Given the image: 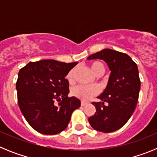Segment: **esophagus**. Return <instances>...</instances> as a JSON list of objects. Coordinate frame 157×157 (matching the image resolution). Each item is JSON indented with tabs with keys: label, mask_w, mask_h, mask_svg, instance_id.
I'll return each instance as SVG.
<instances>
[{
	"label": "esophagus",
	"mask_w": 157,
	"mask_h": 157,
	"mask_svg": "<svg viewBox=\"0 0 157 157\" xmlns=\"http://www.w3.org/2000/svg\"><path fill=\"white\" fill-rule=\"evenodd\" d=\"M86 102H83V101H81V105L82 106H84V105H86Z\"/></svg>",
	"instance_id": "esophagus-1"
}]
</instances>
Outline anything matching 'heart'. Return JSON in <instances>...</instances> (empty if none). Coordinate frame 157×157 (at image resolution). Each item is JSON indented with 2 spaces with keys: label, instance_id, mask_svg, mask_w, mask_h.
I'll return each instance as SVG.
<instances>
[{
  "label": "heart",
  "instance_id": "obj_1",
  "mask_svg": "<svg viewBox=\"0 0 157 157\" xmlns=\"http://www.w3.org/2000/svg\"><path fill=\"white\" fill-rule=\"evenodd\" d=\"M90 68L92 71L96 74V76H99L104 72V66L102 63L99 61H95L90 64ZM74 69H71L67 73L66 78L69 82H72L74 80ZM100 92V89L97 85H90V86H86V85H77L74 86L71 90V93L74 96L81 99L83 101H87L91 99L93 96L99 94Z\"/></svg>",
  "mask_w": 157,
  "mask_h": 157
}]
</instances>
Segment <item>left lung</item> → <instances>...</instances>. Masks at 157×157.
Wrapping results in <instances>:
<instances>
[{
  "mask_svg": "<svg viewBox=\"0 0 157 157\" xmlns=\"http://www.w3.org/2000/svg\"><path fill=\"white\" fill-rule=\"evenodd\" d=\"M87 59L103 60L111 71L106 88L98 96L102 102L92 103L96 112L88 121L96 131L113 132L123 127L135 110L140 89L138 68L127 54L109 48L90 55Z\"/></svg>",
  "mask_w": 157,
  "mask_h": 157,
  "instance_id": "obj_1",
  "label": "left lung"
}]
</instances>
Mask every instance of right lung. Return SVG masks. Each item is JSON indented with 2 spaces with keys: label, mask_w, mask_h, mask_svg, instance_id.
I'll list each match as a JSON object with an SVG mask.
<instances>
[{
  "label": "right lung",
  "mask_w": 157,
  "mask_h": 157,
  "mask_svg": "<svg viewBox=\"0 0 157 157\" xmlns=\"http://www.w3.org/2000/svg\"><path fill=\"white\" fill-rule=\"evenodd\" d=\"M77 64L42 60L28 63L19 71L16 83L19 107L38 132L47 135L61 132L68 125L73 112L80 106V99L67 96L69 83L65 79Z\"/></svg>",
  "instance_id": "obj_1"
}]
</instances>
